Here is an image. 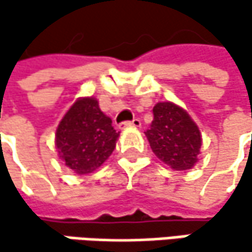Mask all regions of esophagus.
<instances>
[{"instance_id":"1","label":"esophagus","mask_w":252,"mask_h":252,"mask_svg":"<svg viewBox=\"0 0 252 252\" xmlns=\"http://www.w3.org/2000/svg\"><path fill=\"white\" fill-rule=\"evenodd\" d=\"M126 126H141V121H140L138 118H134L132 121H124V123L120 124V128H121V129H124Z\"/></svg>"}]
</instances>
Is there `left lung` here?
<instances>
[{"mask_svg": "<svg viewBox=\"0 0 252 252\" xmlns=\"http://www.w3.org/2000/svg\"><path fill=\"white\" fill-rule=\"evenodd\" d=\"M153 153L175 171L194 166L201 147L198 126L189 115L171 102H159L153 108V121L146 131Z\"/></svg>", "mask_w": 252, "mask_h": 252, "instance_id": "8db88e82", "label": "left lung"}]
</instances>
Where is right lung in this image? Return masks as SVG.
<instances>
[{"mask_svg": "<svg viewBox=\"0 0 252 252\" xmlns=\"http://www.w3.org/2000/svg\"><path fill=\"white\" fill-rule=\"evenodd\" d=\"M120 132L96 99L77 100L60 123L55 143L60 158L78 175L97 169L114 152Z\"/></svg>", "mask_w": 252, "mask_h": 252, "instance_id": "obj_1", "label": "right lung"}]
</instances>
